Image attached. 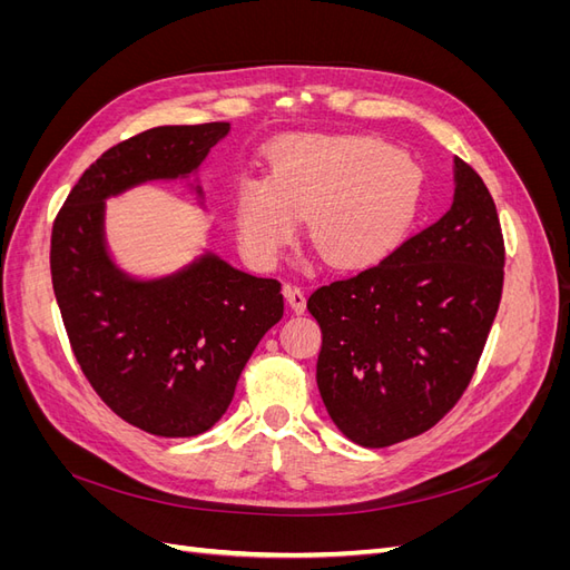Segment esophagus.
<instances>
[{
  "mask_svg": "<svg viewBox=\"0 0 570 570\" xmlns=\"http://www.w3.org/2000/svg\"><path fill=\"white\" fill-rule=\"evenodd\" d=\"M283 295H285V299H287V304H289L292 312H295L297 316H299V314H304V308H306V297H304L302 287H297V285H285V287H283Z\"/></svg>",
  "mask_w": 570,
  "mask_h": 570,
  "instance_id": "34e87169",
  "label": "esophagus"
}]
</instances>
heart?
I'll return each instance as SVG.
<instances>
[{"label":"heart","mask_w":570,"mask_h":570,"mask_svg":"<svg viewBox=\"0 0 570 570\" xmlns=\"http://www.w3.org/2000/svg\"><path fill=\"white\" fill-rule=\"evenodd\" d=\"M421 170L368 135H285L268 149V178L235 195L237 243L273 268L306 216V235L333 268H361L400 243L419 212Z\"/></svg>","instance_id":"b5f03b06"}]
</instances>
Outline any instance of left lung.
Segmentation results:
<instances>
[{"instance_id":"left-lung-1","label":"left lung","mask_w":570,"mask_h":570,"mask_svg":"<svg viewBox=\"0 0 570 570\" xmlns=\"http://www.w3.org/2000/svg\"><path fill=\"white\" fill-rule=\"evenodd\" d=\"M502 283L497 206L454 159L450 212L306 302L323 333L318 392L340 433L377 450L433 428L471 383Z\"/></svg>"}]
</instances>
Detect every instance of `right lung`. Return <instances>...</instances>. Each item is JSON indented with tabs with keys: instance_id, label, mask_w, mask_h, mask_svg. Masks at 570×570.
<instances>
[{
	"instance_id": "obj_1",
	"label": "right lung",
	"mask_w": 570,
	"mask_h": 570,
	"mask_svg": "<svg viewBox=\"0 0 570 570\" xmlns=\"http://www.w3.org/2000/svg\"><path fill=\"white\" fill-rule=\"evenodd\" d=\"M228 130L159 126L118 142L85 170L51 228V285L85 377L116 416L159 438L202 435L228 411L258 340L283 318L281 283L214 252L135 278L109 254L107 199L195 176Z\"/></svg>"
}]
</instances>
